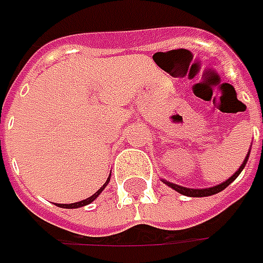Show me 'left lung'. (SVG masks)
I'll return each instance as SVG.
<instances>
[{"label": "left lung", "instance_id": "obj_1", "mask_svg": "<svg viewBox=\"0 0 263 263\" xmlns=\"http://www.w3.org/2000/svg\"><path fill=\"white\" fill-rule=\"evenodd\" d=\"M249 154H250V151L248 152V157L245 158V161H243V164L240 165L237 171L233 174V176L230 177L228 180H226L224 183H221V184H218V186H214V187H209V189H187V187H183V186H178V184H174V183H170L167 180H162L167 186H170L171 189H174L176 192L178 193H181V195H184V196H190V197H205V196H211V195H215V193H219L221 190H224L226 187H228L236 178L238 177V174L243 171V168L246 167V162H248L249 159Z\"/></svg>", "mask_w": 263, "mask_h": 263}]
</instances>
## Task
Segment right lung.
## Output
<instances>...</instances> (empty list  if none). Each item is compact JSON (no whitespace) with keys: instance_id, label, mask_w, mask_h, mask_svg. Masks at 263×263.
Segmentation results:
<instances>
[{"instance_id":"obj_1","label":"right lung","mask_w":263,"mask_h":263,"mask_svg":"<svg viewBox=\"0 0 263 263\" xmlns=\"http://www.w3.org/2000/svg\"><path fill=\"white\" fill-rule=\"evenodd\" d=\"M108 183H109V177L106 178V181H105V183H104V186L101 187V189H99V190L96 192L95 195H92V196L87 197V199H85V200H80V202H76V203H66V205H64V203H58V206H60V208H67V209H73V208L86 206V205H89L90 202H93V200H95L96 197H98V196H99V195H101V192H102V190L105 189L106 184H108Z\"/></svg>"}]
</instances>
